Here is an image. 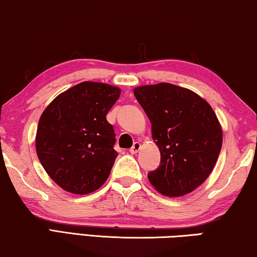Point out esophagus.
I'll return each mask as SVG.
<instances>
[{"mask_svg":"<svg viewBox=\"0 0 257 257\" xmlns=\"http://www.w3.org/2000/svg\"><path fill=\"white\" fill-rule=\"evenodd\" d=\"M140 148H141V144L140 142H134V145H133V147L131 149H130V153L131 154H137L139 150H140Z\"/></svg>","mask_w":257,"mask_h":257,"instance_id":"1","label":"esophagus"}]
</instances>
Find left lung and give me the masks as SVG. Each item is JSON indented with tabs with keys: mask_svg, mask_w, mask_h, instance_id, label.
<instances>
[{
	"mask_svg": "<svg viewBox=\"0 0 257 257\" xmlns=\"http://www.w3.org/2000/svg\"><path fill=\"white\" fill-rule=\"evenodd\" d=\"M133 92L161 151V165L148 174L151 186L167 197L193 191L212 173L222 148L223 133L213 108L195 92L170 83Z\"/></svg>",
	"mask_w": 257,
	"mask_h": 257,
	"instance_id": "obj_1",
	"label": "left lung"
}]
</instances>
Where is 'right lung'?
I'll return each mask as SVG.
<instances>
[{
  "instance_id": "obj_1",
  "label": "right lung",
  "mask_w": 257,
  "mask_h": 257,
  "mask_svg": "<svg viewBox=\"0 0 257 257\" xmlns=\"http://www.w3.org/2000/svg\"><path fill=\"white\" fill-rule=\"evenodd\" d=\"M120 89L82 82L59 94L41 115L36 154L48 175L75 195H87L106 182L118 153L108 111Z\"/></svg>"
}]
</instances>
